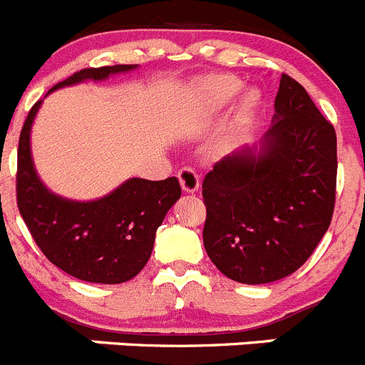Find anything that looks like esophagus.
Here are the masks:
<instances>
[{"label":"esophagus","mask_w":365,"mask_h":365,"mask_svg":"<svg viewBox=\"0 0 365 365\" xmlns=\"http://www.w3.org/2000/svg\"><path fill=\"white\" fill-rule=\"evenodd\" d=\"M178 180L180 185L185 192H196L200 187V176L198 173L190 169V167H182L178 171Z\"/></svg>","instance_id":"34e87169"}]
</instances>
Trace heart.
<instances>
[{
  "mask_svg": "<svg viewBox=\"0 0 365 365\" xmlns=\"http://www.w3.org/2000/svg\"><path fill=\"white\" fill-rule=\"evenodd\" d=\"M241 90V81L234 75L229 73H217L210 75L209 79L203 81L202 84V106L203 111L207 113H214V111H220L221 108L229 104L234 97L237 95V91ZM259 104V93L255 91H247L241 98L240 106H237V122H243L250 117L252 111L257 108Z\"/></svg>",
  "mask_w": 365,
  "mask_h": 365,
  "instance_id": "1",
  "label": "heart"
}]
</instances>
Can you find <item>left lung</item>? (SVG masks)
<instances>
[{"label":"left lung","mask_w":365,"mask_h":365,"mask_svg":"<svg viewBox=\"0 0 365 365\" xmlns=\"http://www.w3.org/2000/svg\"><path fill=\"white\" fill-rule=\"evenodd\" d=\"M335 189V128L304 88L282 73L259 153L225 156L203 180L210 261L245 284L294 274L331 223Z\"/></svg>","instance_id":"left-lung-1"}]
</instances>
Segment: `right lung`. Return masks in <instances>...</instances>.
Masks as SVG:
<instances>
[{"instance_id": "right-lung-1", "label": "right lung", "mask_w": 365, "mask_h": 365, "mask_svg": "<svg viewBox=\"0 0 365 365\" xmlns=\"http://www.w3.org/2000/svg\"><path fill=\"white\" fill-rule=\"evenodd\" d=\"M133 68L135 64L84 68L50 91L86 79L102 81ZM39 106L41 101L32 106L19 135V214L46 259L63 272L102 284L129 281L151 257L156 229L182 194L180 182L175 176L160 182L131 178L97 202H70L56 196L37 178L30 156V128Z\"/></svg>"}]
</instances>
